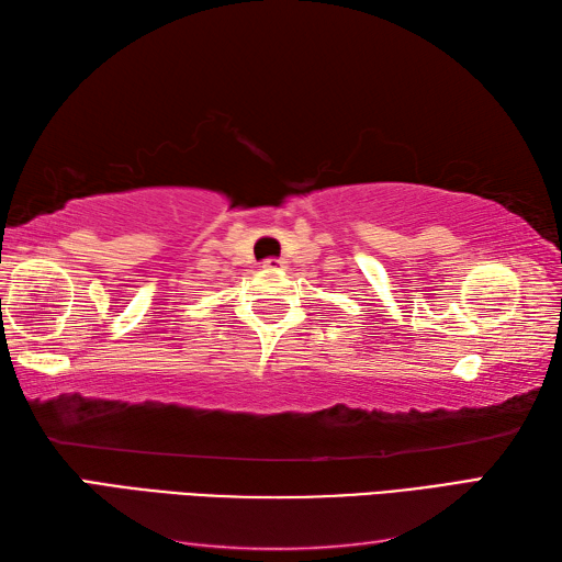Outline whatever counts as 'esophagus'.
Returning a JSON list of instances; mask_svg holds the SVG:
<instances>
[{"label": "esophagus", "mask_w": 562, "mask_h": 562, "mask_svg": "<svg viewBox=\"0 0 562 562\" xmlns=\"http://www.w3.org/2000/svg\"><path fill=\"white\" fill-rule=\"evenodd\" d=\"M262 268H266V270H282L284 262L280 258H268L266 262H262Z\"/></svg>", "instance_id": "obj_1"}]
</instances>
